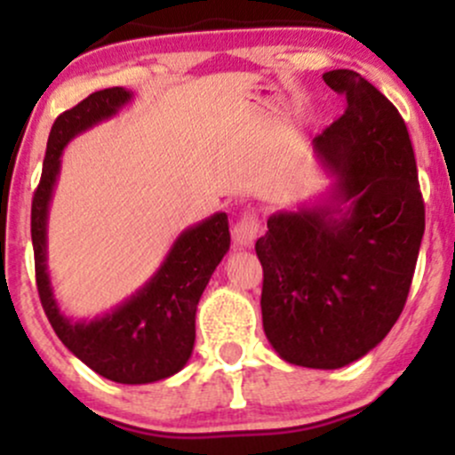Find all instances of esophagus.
Here are the masks:
<instances>
[{"instance_id": "1", "label": "esophagus", "mask_w": 455, "mask_h": 455, "mask_svg": "<svg viewBox=\"0 0 455 455\" xmlns=\"http://www.w3.org/2000/svg\"><path fill=\"white\" fill-rule=\"evenodd\" d=\"M259 231H260V224H259L257 213L245 212L233 228L235 243H237L239 248H252L254 242H257V237H259Z\"/></svg>"}]
</instances>
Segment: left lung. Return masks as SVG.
I'll list each match as a JSON object with an SVG mask.
<instances>
[{
	"label": "left lung",
	"instance_id": "left-lung-1",
	"mask_svg": "<svg viewBox=\"0 0 455 455\" xmlns=\"http://www.w3.org/2000/svg\"><path fill=\"white\" fill-rule=\"evenodd\" d=\"M323 81L347 111L315 139L331 177L323 196L267 218L265 336L284 362L336 370L383 340L409 295L426 228L409 130L395 107L353 70Z\"/></svg>",
	"mask_w": 455,
	"mask_h": 455
}]
</instances>
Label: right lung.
Here are the masks:
<instances>
[{
    "label": "right lung",
    "mask_w": 455,
    "mask_h": 455,
    "mask_svg": "<svg viewBox=\"0 0 455 455\" xmlns=\"http://www.w3.org/2000/svg\"><path fill=\"white\" fill-rule=\"evenodd\" d=\"M132 98L126 87H111L92 93L55 119L43 177L31 203V242L40 301L57 338L100 377L124 385H145L173 377L190 359L198 299L231 248V233L227 213H213L184 228L156 274L122 304L93 318L64 315L49 274V210L60 180L61 154L72 139L115 117Z\"/></svg>",
    "instance_id": "right-lung-1"
}]
</instances>
